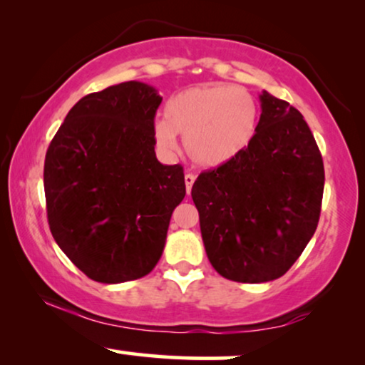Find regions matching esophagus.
I'll use <instances>...</instances> for the list:
<instances>
[{"label":"esophagus","mask_w":365,"mask_h":365,"mask_svg":"<svg viewBox=\"0 0 365 365\" xmlns=\"http://www.w3.org/2000/svg\"><path fill=\"white\" fill-rule=\"evenodd\" d=\"M193 183H195V175H193V173H187V175H185V187H187V193H188V195H190Z\"/></svg>","instance_id":"esophagus-1"}]
</instances>
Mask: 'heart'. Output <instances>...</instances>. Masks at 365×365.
I'll return each instance as SVG.
<instances>
[{"mask_svg": "<svg viewBox=\"0 0 365 365\" xmlns=\"http://www.w3.org/2000/svg\"><path fill=\"white\" fill-rule=\"evenodd\" d=\"M259 120V103L240 86H192L167 101L165 120L155 123V142L173 152L180 135L197 167L217 168L249 148Z\"/></svg>", "mask_w": 365, "mask_h": 365, "instance_id": "heart-1", "label": "heart"}]
</instances>
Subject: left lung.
<instances>
[{
    "label": "left lung",
    "mask_w": 365,
    "mask_h": 365,
    "mask_svg": "<svg viewBox=\"0 0 365 365\" xmlns=\"http://www.w3.org/2000/svg\"><path fill=\"white\" fill-rule=\"evenodd\" d=\"M260 103L249 148L192 187L208 260L242 284L275 280L294 265L317 228L325 180L300 111L267 91Z\"/></svg>",
    "instance_id": "obj_1"
}]
</instances>
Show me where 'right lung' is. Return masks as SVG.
<instances>
[{
    "instance_id": "right-lung-1",
    "label": "right lung",
    "mask_w": 365,
    "mask_h": 365,
    "mask_svg": "<svg viewBox=\"0 0 365 365\" xmlns=\"http://www.w3.org/2000/svg\"><path fill=\"white\" fill-rule=\"evenodd\" d=\"M162 96L142 81L90 93L68 111L45 158L53 239L91 280L121 284L153 270L185 197L180 165L155 155Z\"/></svg>"
}]
</instances>
